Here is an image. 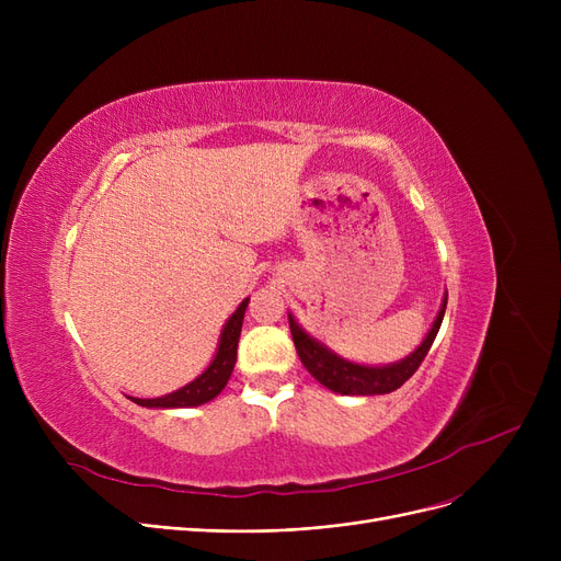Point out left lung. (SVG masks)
<instances>
[{
	"instance_id": "obj_1",
	"label": "left lung",
	"mask_w": 561,
	"mask_h": 561,
	"mask_svg": "<svg viewBox=\"0 0 561 561\" xmlns=\"http://www.w3.org/2000/svg\"><path fill=\"white\" fill-rule=\"evenodd\" d=\"M446 302H448V298L444 300V307H440L430 334L419 345V350L411 352L407 359H402L398 364L379 366V368L359 366V364H352V362L336 357L334 352L322 347L309 334H305L298 328V322L290 316H288V328H290L293 343H296L300 362L320 381L322 387H328L330 391L341 393V396H379V393H391V391L400 389L404 381L419 370V366L427 357V352L438 334L440 322H444Z\"/></svg>"
}]
</instances>
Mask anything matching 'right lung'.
<instances>
[{
  "label": "right lung",
  "instance_id": "obj_1",
  "mask_svg": "<svg viewBox=\"0 0 561 561\" xmlns=\"http://www.w3.org/2000/svg\"><path fill=\"white\" fill-rule=\"evenodd\" d=\"M250 300H243L231 313V318L227 320V325L220 334V345L216 357L211 362V366L206 368L197 379H193L191 385L182 387L180 391L168 393L163 398H152V400H140V398H131L136 404L140 407H161V409H170V407H197L214 400L225 387L231 377L233 364H236V347H239V339H241V328H243V316L248 309Z\"/></svg>",
  "mask_w": 561,
  "mask_h": 561
}]
</instances>
